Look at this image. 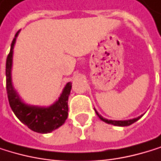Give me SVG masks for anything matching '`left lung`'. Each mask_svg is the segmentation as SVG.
I'll return each instance as SVG.
<instances>
[{"instance_id":"obj_1","label":"left lung","mask_w":161,"mask_h":161,"mask_svg":"<svg viewBox=\"0 0 161 161\" xmlns=\"http://www.w3.org/2000/svg\"><path fill=\"white\" fill-rule=\"evenodd\" d=\"M95 113H96V114L99 116V118L102 120V121H104V122H106V123H108V124H112V125H114V126H122V127H124V126H129V125H131V124H133V123H135L136 121H137L140 117H137V118H134V119H130V120H120V121H116V120H108V119H106V118H104V117H102L96 111H95Z\"/></svg>"}]
</instances>
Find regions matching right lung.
Returning <instances> with one entry per match:
<instances>
[{"mask_svg": "<svg viewBox=\"0 0 161 161\" xmlns=\"http://www.w3.org/2000/svg\"><path fill=\"white\" fill-rule=\"evenodd\" d=\"M18 33L19 31L16 33L12 43H11L10 51L7 55L5 64L6 92L9 105L15 115L19 118V120L26 125L30 130L41 134L50 133L62 126L68 118V100L71 90V83L69 82L66 85L59 99L50 107L40 108L27 106L25 103H23L19 98L17 92L14 91L12 83H11V66H12L13 47Z\"/></svg>", "mask_w": 161, "mask_h": 161, "instance_id": "add662e5", "label": "right lung"}]
</instances>
